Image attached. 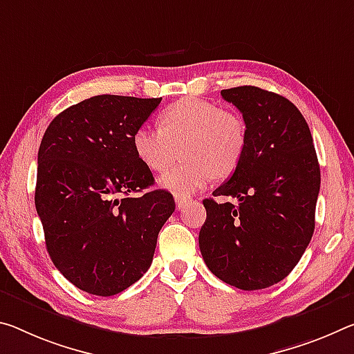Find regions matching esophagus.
<instances>
[{
  "label": "esophagus",
  "instance_id": "obj_1",
  "mask_svg": "<svg viewBox=\"0 0 354 354\" xmlns=\"http://www.w3.org/2000/svg\"><path fill=\"white\" fill-rule=\"evenodd\" d=\"M176 207L178 209H183L184 206H186V203H187V198H181V197H176Z\"/></svg>",
  "mask_w": 354,
  "mask_h": 354
}]
</instances>
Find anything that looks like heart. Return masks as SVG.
<instances>
[{
	"instance_id": "1",
	"label": "heart",
	"mask_w": 354,
	"mask_h": 354,
	"mask_svg": "<svg viewBox=\"0 0 354 354\" xmlns=\"http://www.w3.org/2000/svg\"><path fill=\"white\" fill-rule=\"evenodd\" d=\"M138 159L153 171H164L178 159L186 160L162 175L160 184L178 197L205 189L212 178L238 170L248 148L244 121L203 99L178 100L160 113V127L142 126L132 138Z\"/></svg>"
}]
</instances>
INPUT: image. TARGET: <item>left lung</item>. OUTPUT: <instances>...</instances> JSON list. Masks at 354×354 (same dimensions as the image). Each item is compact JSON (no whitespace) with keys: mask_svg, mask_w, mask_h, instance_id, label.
Here are the masks:
<instances>
[{"mask_svg":"<svg viewBox=\"0 0 354 354\" xmlns=\"http://www.w3.org/2000/svg\"><path fill=\"white\" fill-rule=\"evenodd\" d=\"M221 94L243 113L248 148L238 170L212 192L238 205L203 200L200 250L225 283L268 288L293 271L312 239L319 192L315 147L304 116L283 96L257 86Z\"/></svg>","mask_w":354,"mask_h":354,"instance_id":"obj_1","label":"left lung"}]
</instances>
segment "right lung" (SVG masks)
Wrapping results in <instances>:
<instances>
[{"mask_svg":"<svg viewBox=\"0 0 354 354\" xmlns=\"http://www.w3.org/2000/svg\"><path fill=\"white\" fill-rule=\"evenodd\" d=\"M160 100L89 97L61 111L42 137L35 203L47 252L58 271L89 295L113 296L136 283L175 211L168 190L127 197L154 184L132 138Z\"/></svg>","mask_w":354,"mask_h":354,"instance_id":"1","label":"right lung"}]
</instances>
